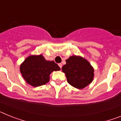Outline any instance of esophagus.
<instances>
[{"label": "esophagus", "mask_w": 121, "mask_h": 121, "mask_svg": "<svg viewBox=\"0 0 121 121\" xmlns=\"http://www.w3.org/2000/svg\"><path fill=\"white\" fill-rule=\"evenodd\" d=\"M59 66L60 68H62V64H59Z\"/></svg>", "instance_id": "34e87169"}]
</instances>
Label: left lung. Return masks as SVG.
<instances>
[{
  "label": "left lung",
  "instance_id": "1",
  "mask_svg": "<svg viewBox=\"0 0 121 121\" xmlns=\"http://www.w3.org/2000/svg\"><path fill=\"white\" fill-rule=\"evenodd\" d=\"M62 70L65 73L67 82L75 88H85L93 79V68L86 59L80 56L69 57Z\"/></svg>",
  "mask_w": 121,
  "mask_h": 121
}]
</instances>
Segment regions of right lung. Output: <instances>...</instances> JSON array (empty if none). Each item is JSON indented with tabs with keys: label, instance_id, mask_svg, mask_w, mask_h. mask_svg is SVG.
Listing matches in <instances>:
<instances>
[{
	"label": "right lung",
	"instance_id": "right-lung-1",
	"mask_svg": "<svg viewBox=\"0 0 121 121\" xmlns=\"http://www.w3.org/2000/svg\"><path fill=\"white\" fill-rule=\"evenodd\" d=\"M60 70L54 61L46 60L42 55L30 56L20 67L21 73L26 83L33 86L45 85L50 81V74L53 71Z\"/></svg>",
	"mask_w": 121,
	"mask_h": 121
}]
</instances>
